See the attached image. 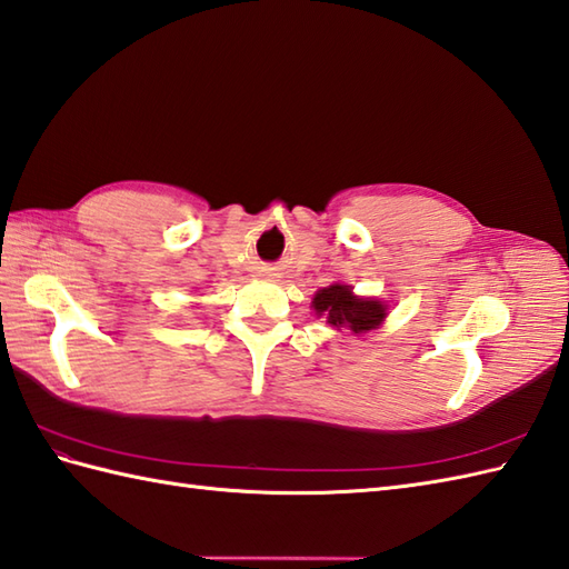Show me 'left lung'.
Wrapping results in <instances>:
<instances>
[{"label": "left lung", "instance_id": "obj_1", "mask_svg": "<svg viewBox=\"0 0 569 569\" xmlns=\"http://www.w3.org/2000/svg\"><path fill=\"white\" fill-rule=\"evenodd\" d=\"M317 317H327V322L337 329H351L353 335H366L378 329L386 320L388 306L376 298L353 296L351 286L332 283L317 290L312 298Z\"/></svg>", "mask_w": 569, "mask_h": 569}]
</instances>
